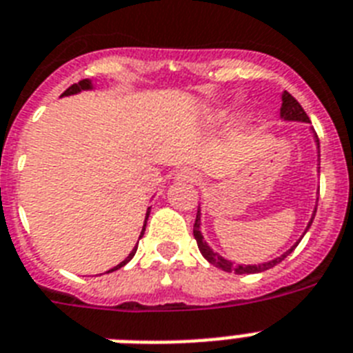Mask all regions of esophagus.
<instances>
[{
	"label": "esophagus",
	"instance_id": "34e87169",
	"mask_svg": "<svg viewBox=\"0 0 353 353\" xmlns=\"http://www.w3.org/2000/svg\"><path fill=\"white\" fill-rule=\"evenodd\" d=\"M176 180H180V182L194 183L200 180V174H198V171L189 170V168H183V170H180L179 173H176Z\"/></svg>",
	"mask_w": 353,
	"mask_h": 353
}]
</instances>
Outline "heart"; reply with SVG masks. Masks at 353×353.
Instances as JSON below:
<instances>
[{
  "instance_id": "1",
  "label": "heart",
  "mask_w": 353,
  "mask_h": 353,
  "mask_svg": "<svg viewBox=\"0 0 353 353\" xmlns=\"http://www.w3.org/2000/svg\"><path fill=\"white\" fill-rule=\"evenodd\" d=\"M227 113H229V110H222V112H218L216 119H223L227 115Z\"/></svg>"
}]
</instances>
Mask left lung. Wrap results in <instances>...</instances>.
<instances>
[{
  "label": "left lung",
  "mask_w": 353,
  "mask_h": 353,
  "mask_svg": "<svg viewBox=\"0 0 353 353\" xmlns=\"http://www.w3.org/2000/svg\"><path fill=\"white\" fill-rule=\"evenodd\" d=\"M281 110H279V113H281V119H285V121H298V122H310V119H308V115L305 113V110L301 108V104L296 101V99L290 95L288 92H283V95H281ZM314 131V128H312ZM314 139H316L317 142V150H319V139H317V133L314 131ZM314 216H316V211H314L312 218H310V222H308L307 225V231L308 227L312 225V220ZM193 234H194V240H196L198 243V249H200V252H202V256L205 258V260L209 261L211 265H214V267H218V269L225 270V272H236V274H256V272H263V270H269L272 269L274 265L281 263V261L287 258L290 252H292L296 247H298V243L301 240L296 243L294 247H290V249L285 252V254H281L279 258H276V260L269 261V263H261V265H234L232 261L225 260V258H222V256L218 254V252H214V250L211 249V247L203 241V236L202 232H200V205H198V212H196V220H194V225H193Z\"/></svg>",
  "instance_id": "8db88e82"
}]
</instances>
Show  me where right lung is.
I'll return each instance as SVG.
<instances>
[{
  "label": "right lung",
  "instance_id": "1",
  "mask_svg": "<svg viewBox=\"0 0 353 353\" xmlns=\"http://www.w3.org/2000/svg\"><path fill=\"white\" fill-rule=\"evenodd\" d=\"M90 88H92V83H90L88 79H83V81H79L77 84H72V86H70V88L66 90V92L63 93V95H74V93H79V92H81V90H90ZM148 216H150V209H148V212H145V222H148ZM145 222H144V227H142L141 238H142V234H144V231H145ZM135 252H137V247L133 250H131L130 256H128L126 260L121 261V263H119L117 267H113V269L108 270V272H113V270H117V269H121V267H124V265H126L128 261H130L131 258H133V256H135Z\"/></svg>",
  "mask_w": 353,
  "mask_h": 353
}]
</instances>
